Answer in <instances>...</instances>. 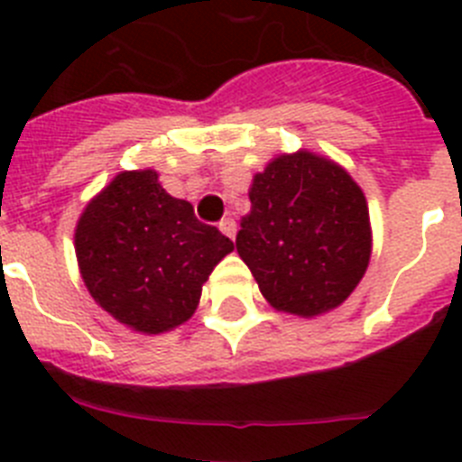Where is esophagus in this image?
<instances>
[{"label": "esophagus", "mask_w": 462, "mask_h": 462, "mask_svg": "<svg viewBox=\"0 0 462 462\" xmlns=\"http://www.w3.org/2000/svg\"><path fill=\"white\" fill-rule=\"evenodd\" d=\"M219 231H222L226 238L234 240L236 238V222H234V219H231V217L222 219V222H219Z\"/></svg>", "instance_id": "obj_1"}]
</instances>
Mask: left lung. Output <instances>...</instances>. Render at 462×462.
Here are the masks:
<instances>
[{
	"label": "left lung",
	"instance_id": "left-lung-1",
	"mask_svg": "<svg viewBox=\"0 0 462 462\" xmlns=\"http://www.w3.org/2000/svg\"><path fill=\"white\" fill-rule=\"evenodd\" d=\"M236 250L268 303L317 317L345 303L373 252L368 203L342 166L300 150L254 175Z\"/></svg>",
	"mask_w": 462,
	"mask_h": 462
}]
</instances>
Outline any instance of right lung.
<instances>
[{
	"label": "right lung",
	"instance_id": "add662e5",
	"mask_svg": "<svg viewBox=\"0 0 462 462\" xmlns=\"http://www.w3.org/2000/svg\"><path fill=\"white\" fill-rule=\"evenodd\" d=\"M157 171H122L83 210L76 256L92 298L120 324L157 336L185 324L234 243L199 222Z\"/></svg>",
	"mask_w": 462,
	"mask_h": 462
}]
</instances>
